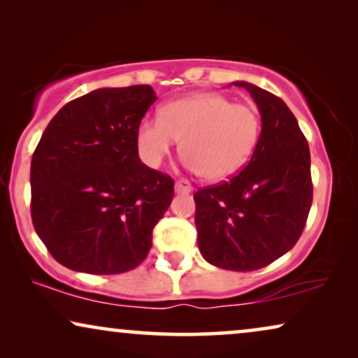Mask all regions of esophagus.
<instances>
[{
	"mask_svg": "<svg viewBox=\"0 0 358 358\" xmlns=\"http://www.w3.org/2000/svg\"><path fill=\"white\" fill-rule=\"evenodd\" d=\"M176 192H178V194H189V192H192V184H190L187 179L176 180Z\"/></svg>",
	"mask_w": 358,
	"mask_h": 358,
	"instance_id": "1",
	"label": "esophagus"
}]
</instances>
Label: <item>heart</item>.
I'll return each mask as SVG.
<instances>
[{"label":"heart","instance_id":"1","mask_svg":"<svg viewBox=\"0 0 358 358\" xmlns=\"http://www.w3.org/2000/svg\"><path fill=\"white\" fill-rule=\"evenodd\" d=\"M261 135L252 107L203 92L166 102L158 117L136 127V150L150 168H159L180 141L185 168L205 179L223 180L239 173L251 158Z\"/></svg>","mask_w":358,"mask_h":358}]
</instances>
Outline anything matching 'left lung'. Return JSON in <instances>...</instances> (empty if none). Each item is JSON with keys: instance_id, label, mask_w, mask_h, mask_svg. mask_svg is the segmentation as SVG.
I'll return each mask as SVG.
<instances>
[{"instance_id": "8db88e82", "label": "left lung", "mask_w": 358, "mask_h": 358, "mask_svg": "<svg viewBox=\"0 0 358 358\" xmlns=\"http://www.w3.org/2000/svg\"><path fill=\"white\" fill-rule=\"evenodd\" d=\"M262 119L256 150L227 182L194 194L203 259L227 271H257L300 239L313 202L310 146L280 97L246 81Z\"/></svg>"}]
</instances>
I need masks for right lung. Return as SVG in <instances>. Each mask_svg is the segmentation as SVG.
<instances>
[{"label":"right lung","mask_w":358,"mask_h":358,"mask_svg":"<svg viewBox=\"0 0 358 358\" xmlns=\"http://www.w3.org/2000/svg\"><path fill=\"white\" fill-rule=\"evenodd\" d=\"M153 87H102L68 102L32 155L31 215L48 252L71 271L110 275L140 266L174 197V179L148 168L136 127Z\"/></svg>","instance_id":"obj_1"}]
</instances>
